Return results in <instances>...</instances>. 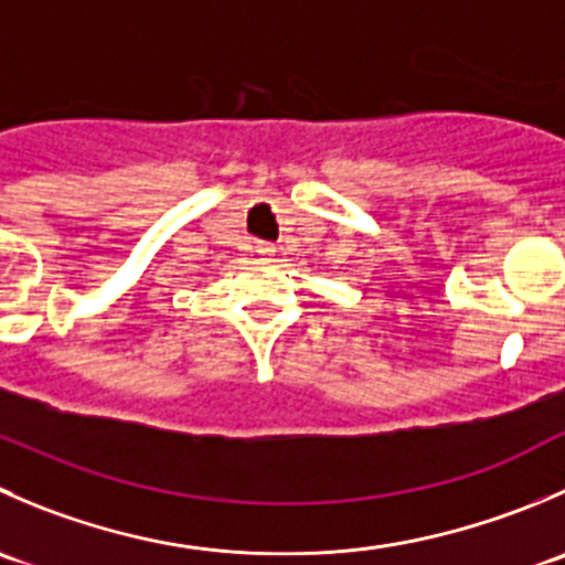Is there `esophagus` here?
I'll return each mask as SVG.
<instances>
[{"label": "esophagus", "instance_id": "1", "mask_svg": "<svg viewBox=\"0 0 565 565\" xmlns=\"http://www.w3.org/2000/svg\"><path fill=\"white\" fill-rule=\"evenodd\" d=\"M256 254H259L262 259H270V256H276V245H273V243H256Z\"/></svg>", "mask_w": 565, "mask_h": 565}]
</instances>
